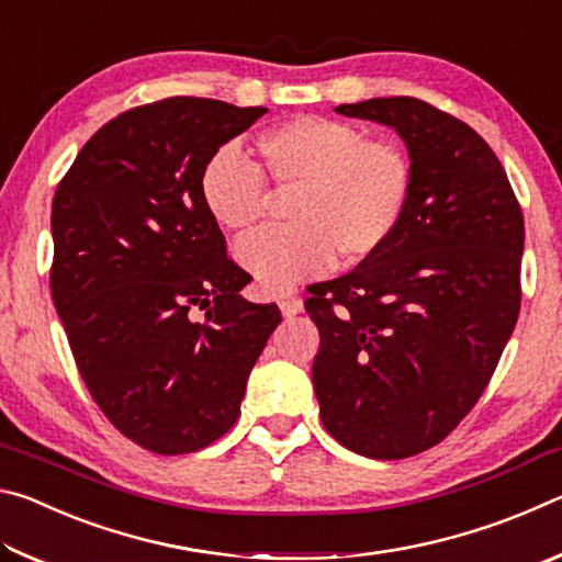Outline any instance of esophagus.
Returning <instances> with one entry per match:
<instances>
[{
    "mask_svg": "<svg viewBox=\"0 0 562 562\" xmlns=\"http://www.w3.org/2000/svg\"><path fill=\"white\" fill-rule=\"evenodd\" d=\"M302 307H304V304H302V300L297 297V294H282V297H280V310H282L284 317L300 315Z\"/></svg>",
    "mask_w": 562,
    "mask_h": 562,
    "instance_id": "esophagus-1",
    "label": "esophagus"
}]
</instances>
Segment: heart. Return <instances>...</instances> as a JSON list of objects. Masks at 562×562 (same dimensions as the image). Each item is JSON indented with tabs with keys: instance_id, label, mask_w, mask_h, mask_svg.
<instances>
[{
	"instance_id": "heart-1",
	"label": "heart",
	"mask_w": 562,
	"mask_h": 562,
	"mask_svg": "<svg viewBox=\"0 0 562 562\" xmlns=\"http://www.w3.org/2000/svg\"><path fill=\"white\" fill-rule=\"evenodd\" d=\"M268 183L288 201V227L237 245V260L265 290L319 278L337 255L361 262L384 250L402 227L414 193V166L389 138H369L355 123L300 116L255 138ZM201 201L217 227L250 233L268 213L262 178L235 150L221 148L201 173Z\"/></svg>"
}]
</instances>
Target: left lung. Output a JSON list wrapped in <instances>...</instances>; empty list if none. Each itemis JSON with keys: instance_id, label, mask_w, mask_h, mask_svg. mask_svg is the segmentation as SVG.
<instances>
[{"instance_id": "1", "label": "left lung", "mask_w": 562, "mask_h": 562, "mask_svg": "<svg viewBox=\"0 0 562 562\" xmlns=\"http://www.w3.org/2000/svg\"><path fill=\"white\" fill-rule=\"evenodd\" d=\"M404 138L414 193L374 258L304 302L325 429L369 459L441 443L479 402L520 312V203L469 123L414 97L341 103Z\"/></svg>"}]
</instances>
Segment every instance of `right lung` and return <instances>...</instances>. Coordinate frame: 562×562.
<instances>
[{
    "label": "right lung",
    "instance_id": "obj_1",
    "mask_svg": "<svg viewBox=\"0 0 562 562\" xmlns=\"http://www.w3.org/2000/svg\"><path fill=\"white\" fill-rule=\"evenodd\" d=\"M262 113L193 97L128 109L56 186L49 282L76 367L103 416L160 456L231 431L282 322L240 297L247 272L201 201L207 158Z\"/></svg>",
    "mask_w": 562,
    "mask_h": 562
}]
</instances>
